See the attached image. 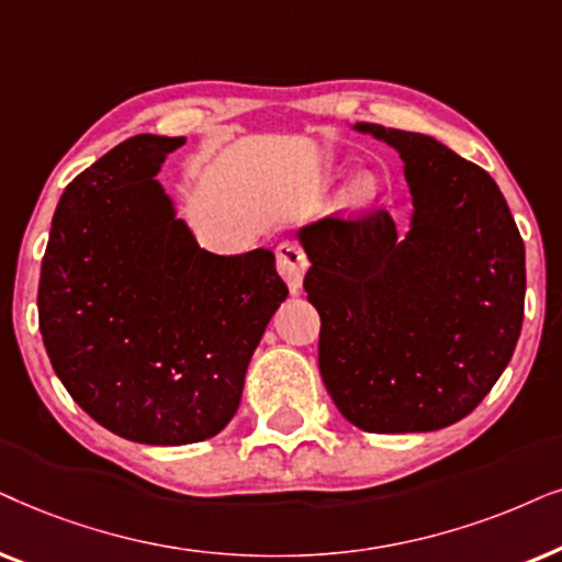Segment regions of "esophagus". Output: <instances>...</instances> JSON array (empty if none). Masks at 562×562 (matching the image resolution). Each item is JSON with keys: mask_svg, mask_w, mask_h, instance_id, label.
<instances>
[{"mask_svg": "<svg viewBox=\"0 0 562 562\" xmlns=\"http://www.w3.org/2000/svg\"><path fill=\"white\" fill-rule=\"evenodd\" d=\"M277 269H280L282 280L288 282L290 293L293 295L301 293L305 269H308V261H305V254L301 251V246L295 244L277 246Z\"/></svg>", "mask_w": 562, "mask_h": 562, "instance_id": "esophagus-1", "label": "esophagus"}]
</instances>
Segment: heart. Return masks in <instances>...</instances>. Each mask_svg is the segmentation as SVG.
I'll use <instances>...</instances> for the list:
<instances>
[{
  "instance_id": "1",
  "label": "heart",
  "mask_w": 562,
  "mask_h": 562,
  "mask_svg": "<svg viewBox=\"0 0 562 562\" xmlns=\"http://www.w3.org/2000/svg\"><path fill=\"white\" fill-rule=\"evenodd\" d=\"M375 192H378L375 177L368 175V171H362V175H357L347 187H344L341 203L347 205L349 211H359V207H364V205L372 203Z\"/></svg>"
}]
</instances>
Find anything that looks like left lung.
Segmentation results:
<instances>
[{
  "label": "left lung",
  "instance_id": "left-lung-1",
  "mask_svg": "<svg viewBox=\"0 0 562 562\" xmlns=\"http://www.w3.org/2000/svg\"><path fill=\"white\" fill-rule=\"evenodd\" d=\"M403 159L408 231L378 211L297 228L318 368L357 429H445L481 403L525 318V241L488 171L424 133L355 123Z\"/></svg>",
  "mask_w": 562,
  "mask_h": 562
}]
</instances>
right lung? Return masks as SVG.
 I'll return each mask as SVG.
<instances>
[{"label": "right lung", "mask_w": 562, "mask_h": 562, "mask_svg": "<svg viewBox=\"0 0 562 562\" xmlns=\"http://www.w3.org/2000/svg\"><path fill=\"white\" fill-rule=\"evenodd\" d=\"M184 138L133 136L66 187L37 316L71 398L117 437L194 445L234 418L269 318L288 297L274 254L200 249L159 175Z\"/></svg>", "instance_id": "1"}]
</instances>
